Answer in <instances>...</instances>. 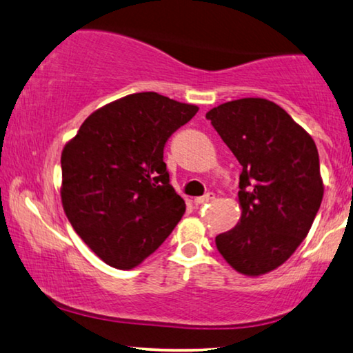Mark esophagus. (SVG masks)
Returning <instances> with one entry per match:
<instances>
[{"label": "esophagus", "mask_w": 353, "mask_h": 353, "mask_svg": "<svg viewBox=\"0 0 353 353\" xmlns=\"http://www.w3.org/2000/svg\"><path fill=\"white\" fill-rule=\"evenodd\" d=\"M214 198H216V193L210 192V193H206L205 196H198V198H195V205H196V206L205 205V203H210V201L214 200Z\"/></svg>", "instance_id": "esophagus-1"}]
</instances>
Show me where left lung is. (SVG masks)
Returning a JSON list of instances; mask_svg holds the SVG:
<instances>
[{
	"instance_id": "8db88e82",
	"label": "left lung",
	"mask_w": 353,
	"mask_h": 353,
	"mask_svg": "<svg viewBox=\"0 0 353 353\" xmlns=\"http://www.w3.org/2000/svg\"><path fill=\"white\" fill-rule=\"evenodd\" d=\"M241 165L240 222L216 236L233 269L261 275L281 265L307 236L323 200L319 150L280 105L238 99L206 113Z\"/></svg>"
}]
</instances>
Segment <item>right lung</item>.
<instances>
[{
    "mask_svg": "<svg viewBox=\"0 0 353 353\" xmlns=\"http://www.w3.org/2000/svg\"><path fill=\"white\" fill-rule=\"evenodd\" d=\"M196 105L137 92L86 118L62 152V205L83 241L132 269L170 236L185 201L170 183L165 145Z\"/></svg>",
    "mask_w": 353,
    "mask_h": 353,
    "instance_id": "add662e5",
    "label": "right lung"
}]
</instances>
